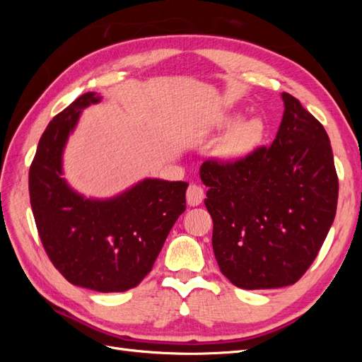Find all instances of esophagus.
Listing matches in <instances>:
<instances>
[{
    "label": "esophagus",
    "mask_w": 362,
    "mask_h": 362,
    "mask_svg": "<svg viewBox=\"0 0 362 362\" xmlns=\"http://www.w3.org/2000/svg\"><path fill=\"white\" fill-rule=\"evenodd\" d=\"M185 196H187L189 205L196 206V205H199L204 201L205 193H204V189L201 187V185L190 184L189 189H187V194H185Z\"/></svg>",
    "instance_id": "1"
}]
</instances>
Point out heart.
I'll use <instances>...</instances> for the list:
<instances>
[{
	"mask_svg": "<svg viewBox=\"0 0 362 362\" xmlns=\"http://www.w3.org/2000/svg\"><path fill=\"white\" fill-rule=\"evenodd\" d=\"M228 124H233V120H229ZM262 137H264V124L259 119L246 120L229 131L222 141L218 154L229 160L240 158L254 149Z\"/></svg>",
	"mask_w": 362,
	"mask_h": 362,
	"instance_id": "1",
	"label": "heart"
}]
</instances>
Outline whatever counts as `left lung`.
Returning <instances> with one entry per match:
<instances>
[{"label":"left lung","instance_id":"1","mask_svg":"<svg viewBox=\"0 0 362 362\" xmlns=\"http://www.w3.org/2000/svg\"><path fill=\"white\" fill-rule=\"evenodd\" d=\"M282 100L270 146L201 166L218 269L245 290L298 282L319 255L337 211L338 177L326 129L293 95L284 92Z\"/></svg>","mask_w":362,"mask_h":362}]
</instances>
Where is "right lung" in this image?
I'll return each mask as SVG.
<instances>
[{
	"label": "right lung",
	"instance_id": "obj_1",
	"mask_svg": "<svg viewBox=\"0 0 362 362\" xmlns=\"http://www.w3.org/2000/svg\"><path fill=\"white\" fill-rule=\"evenodd\" d=\"M100 101L87 92L54 116L30 166L33 216L48 258L74 286L101 293L137 287L185 211L187 182L145 180L108 201H90L62 178V152L81 108Z\"/></svg>",
	"mask_w": 362,
	"mask_h": 362
}]
</instances>
